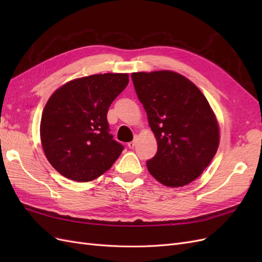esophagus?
<instances>
[{
  "mask_svg": "<svg viewBox=\"0 0 262 262\" xmlns=\"http://www.w3.org/2000/svg\"><path fill=\"white\" fill-rule=\"evenodd\" d=\"M128 146H129V148H133L134 146H136V142H134V141L129 142V143H128Z\"/></svg>",
  "mask_w": 262,
  "mask_h": 262,
  "instance_id": "1",
  "label": "esophagus"
}]
</instances>
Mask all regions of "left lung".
<instances>
[{"label": "left lung", "instance_id": "obj_1", "mask_svg": "<svg viewBox=\"0 0 262 262\" xmlns=\"http://www.w3.org/2000/svg\"><path fill=\"white\" fill-rule=\"evenodd\" d=\"M157 141V153L146 162L157 181L182 187L199 177L220 143L217 120L202 92L172 71L131 74Z\"/></svg>", "mask_w": 262, "mask_h": 262}]
</instances>
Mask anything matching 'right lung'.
I'll list each match as a JSON object with an SVG mask.
<instances>
[{
  "label": "right lung",
  "mask_w": 262,
  "mask_h": 262,
  "mask_svg": "<svg viewBox=\"0 0 262 262\" xmlns=\"http://www.w3.org/2000/svg\"><path fill=\"white\" fill-rule=\"evenodd\" d=\"M128 83L125 73L95 74L70 81L51 95L40 138L47 160L62 176L94 180L120 156L123 145L109 133L107 113Z\"/></svg>",
  "instance_id": "add662e5"
}]
</instances>
